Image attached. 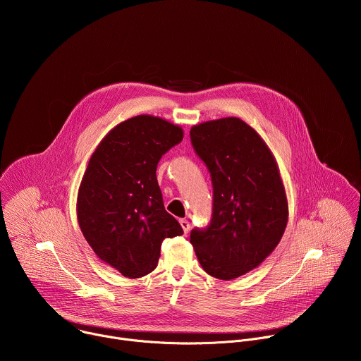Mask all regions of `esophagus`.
Returning <instances> with one entry per match:
<instances>
[{
    "label": "esophagus",
    "instance_id": "34e87169",
    "mask_svg": "<svg viewBox=\"0 0 361 361\" xmlns=\"http://www.w3.org/2000/svg\"><path fill=\"white\" fill-rule=\"evenodd\" d=\"M180 224H181V227H183V231L187 234V233L190 231V221H188L187 219H181V220H180Z\"/></svg>",
    "mask_w": 361,
    "mask_h": 361
}]
</instances>
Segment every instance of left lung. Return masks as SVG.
Returning a JSON list of instances; mask_svg holds the SVG:
<instances>
[{
  "label": "left lung",
  "mask_w": 361,
  "mask_h": 361,
  "mask_svg": "<svg viewBox=\"0 0 361 361\" xmlns=\"http://www.w3.org/2000/svg\"><path fill=\"white\" fill-rule=\"evenodd\" d=\"M213 183V217L190 243L205 273L233 280L259 267L280 243L288 204L276 159L254 128L237 117L190 130Z\"/></svg>",
  "instance_id": "left-lung-1"
}]
</instances>
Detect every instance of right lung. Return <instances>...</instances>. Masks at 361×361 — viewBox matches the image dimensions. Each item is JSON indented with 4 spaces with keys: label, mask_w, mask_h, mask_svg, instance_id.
<instances>
[{
    "label": "right lung",
    "mask_w": 361,
    "mask_h": 361,
    "mask_svg": "<svg viewBox=\"0 0 361 361\" xmlns=\"http://www.w3.org/2000/svg\"><path fill=\"white\" fill-rule=\"evenodd\" d=\"M183 137L176 124L137 116L102 138L88 161L77 197L78 224L98 259L124 277L151 273L163 240L183 234L164 209L156 176L161 157Z\"/></svg>",
    "instance_id": "obj_1"
}]
</instances>
